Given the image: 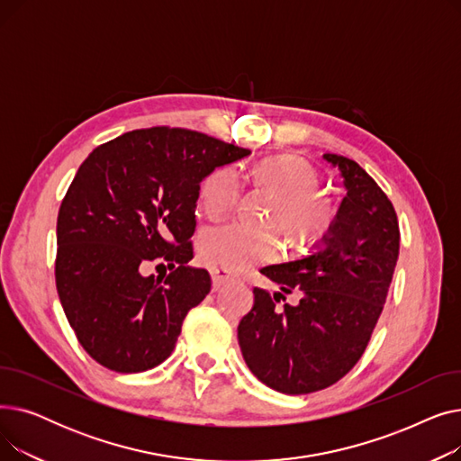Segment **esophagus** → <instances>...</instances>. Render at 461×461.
I'll list each match as a JSON object with an SVG mask.
<instances>
[{
    "instance_id": "1",
    "label": "esophagus",
    "mask_w": 461,
    "mask_h": 461,
    "mask_svg": "<svg viewBox=\"0 0 461 461\" xmlns=\"http://www.w3.org/2000/svg\"><path fill=\"white\" fill-rule=\"evenodd\" d=\"M211 278H212L214 289H218L230 280V271L224 267H211Z\"/></svg>"
}]
</instances>
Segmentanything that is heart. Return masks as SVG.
Returning <instances> with one entry per match:
<instances>
[{"mask_svg":"<svg viewBox=\"0 0 461 461\" xmlns=\"http://www.w3.org/2000/svg\"><path fill=\"white\" fill-rule=\"evenodd\" d=\"M254 179L276 194L267 224L278 226L295 240L321 237L332 224L336 207L318 192V174L301 158L267 157L254 167ZM243 181L235 167L224 166L211 172L200 186V207L211 216H224L235 209ZM280 237L273 228L254 230L240 222H224L205 228L198 237L202 259L230 271L271 261L280 254Z\"/></svg>","mask_w":461,"mask_h":461,"instance_id":"1","label":"heart"}]
</instances>
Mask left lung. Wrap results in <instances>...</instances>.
<instances>
[{"label":"left lung","instance_id":"8db88e82","mask_svg":"<svg viewBox=\"0 0 461 461\" xmlns=\"http://www.w3.org/2000/svg\"><path fill=\"white\" fill-rule=\"evenodd\" d=\"M346 196L320 243L297 259L259 273L280 285L254 287V306L239 321V348L250 372L273 391L310 394L342 379L365 353L389 294L400 252L391 200L355 160L325 153ZM302 301L278 309L284 293Z\"/></svg>","mask_w":461,"mask_h":461}]
</instances>
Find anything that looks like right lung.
<instances>
[{"instance_id":"obj_1","label":"right lung","mask_w":461,"mask_h":461,"mask_svg":"<svg viewBox=\"0 0 461 461\" xmlns=\"http://www.w3.org/2000/svg\"><path fill=\"white\" fill-rule=\"evenodd\" d=\"M250 151L186 129L132 131L82 162L58 214L56 285L82 348L134 374L172 355L183 320L211 292L192 267L200 183ZM168 261L167 277H145ZM162 264V263H161Z\"/></svg>"}]
</instances>
